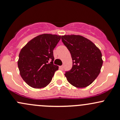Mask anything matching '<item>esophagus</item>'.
<instances>
[{
	"label": "esophagus",
	"instance_id": "34e87169",
	"mask_svg": "<svg viewBox=\"0 0 120 120\" xmlns=\"http://www.w3.org/2000/svg\"><path fill=\"white\" fill-rule=\"evenodd\" d=\"M60 70H63L64 69V66H60Z\"/></svg>",
	"mask_w": 120,
	"mask_h": 120
}]
</instances>
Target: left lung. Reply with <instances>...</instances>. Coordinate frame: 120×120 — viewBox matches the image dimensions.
I'll list each match as a JSON object with an SVG mask.
<instances>
[{"label": "left lung", "mask_w": 120, "mask_h": 120, "mask_svg": "<svg viewBox=\"0 0 120 120\" xmlns=\"http://www.w3.org/2000/svg\"><path fill=\"white\" fill-rule=\"evenodd\" d=\"M62 41L73 60L71 70L65 72L68 82L76 87H85L99 75L103 64L101 51L91 41L81 35L62 36Z\"/></svg>", "instance_id": "obj_1"}]
</instances>
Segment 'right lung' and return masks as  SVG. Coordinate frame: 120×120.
I'll use <instances>...</instances> for the list:
<instances>
[{
    "instance_id": "right-lung-1",
    "label": "right lung",
    "mask_w": 120,
    "mask_h": 120,
    "mask_svg": "<svg viewBox=\"0 0 120 120\" xmlns=\"http://www.w3.org/2000/svg\"><path fill=\"white\" fill-rule=\"evenodd\" d=\"M61 36L44 34L29 41L20 50L18 66L26 83L34 88L46 87L58 70L54 65L53 50Z\"/></svg>"
}]
</instances>
